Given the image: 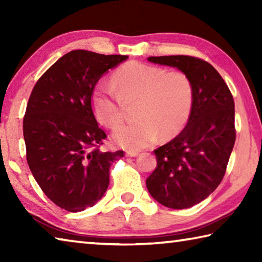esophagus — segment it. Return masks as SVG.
Masks as SVG:
<instances>
[{
  "label": "esophagus",
  "instance_id": "1",
  "mask_svg": "<svg viewBox=\"0 0 262 262\" xmlns=\"http://www.w3.org/2000/svg\"><path fill=\"white\" fill-rule=\"evenodd\" d=\"M137 155H139V152H137V151H127L126 152L127 157H136Z\"/></svg>",
  "mask_w": 262,
  "mask_h": 262
}]
</instances>
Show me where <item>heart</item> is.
I'll use <instances>...</instances> for the list:
<instances>
[{"instance_id": "obj_1", "label": "heart", "mask_w": 262, "mask_h": 262, "mask_svg": "<svg viewBox=\"0 0 262 262\" xmlns=\"http://www.w3.org/2000/svg\"><path fill=\"white\" fill-rule=\"evenodd\" d=\"M114 92L98 86L92 95V110L97 120L107 128H117L123 120L125 105L137 100L139 120L119 127L113 140L128 150L148 147L157 140L179 133L187 122L194 100L193 83L179 70L132 61L115 70Z\"/></svg>"}]
</instances>
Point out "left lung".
Wrapping results in <instances>:
<instances>
[{
  "mask_svg": "<svg viewBox=\"0 0 262 262\" xmlns=\"http://www.w3.org/2000/svg\"><path fill=\"white\" fill-rule=\"evenodd\" d=\"M148 61L179 69L193 83L187 125L155 150L157 166L145 181L161 205L185 209L209 196L225 174L236 141L233 97L219 72L199 57L150 56Z\"/></svg>",
  "mask_w": 262,
  "mask_h": 262,
  "instance_id": "obj_1",
  "label": "left lung"
}]
</instances>
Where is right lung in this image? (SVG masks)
Returning <instances> with one entry per match:
<instances>
[{
    "label": "right lung",
    "instance_id": "add662e5",
    "mask_svg": "<svg viewBox=\"0 0 262 262\" xmlns=\"http://www.w3.org/2000/svg\"><path fill=\"white\" fill-rule=\"evenodd\" d=\"M128 59L84 50L60 57L35 83L23 120L26 161L42 192L62 209L95 206L110 184V166L123 151L104 152L106 139L92 111L100 77Z\"/></svg>",
    "mask_w": 262,
    "mask_h": 262
}]
</instances>
